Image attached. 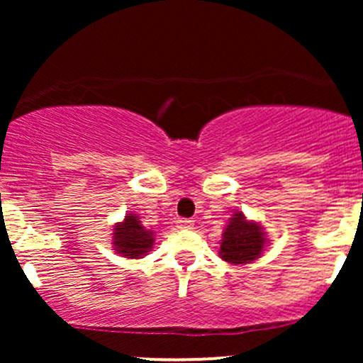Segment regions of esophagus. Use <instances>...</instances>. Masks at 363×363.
I'll return each mask as SVG.
<instances>
[{"instance_id":"34e87169","label":"esophagus","mask_w":363,"mask_h":363,"mask_svg":"<svg viewBox=\"0 0 363 363\" xmlns=\"http://www.w3.org/2000/svg\"><path fill=\"white\" fill-rule=\"evenodd\" d=\"M194 227V220L191 218H179L177 220V228H182V230H189V228Z\"/></svg>"}]
</instances>
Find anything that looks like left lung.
<instances>
[{"label":"left lung","instance_id":"obj_1","mask_svg":"<svg viewBox=\"0 0 363 363\" xmlns=\"http://www.w3.org/2000/svg\"><path fill=\"white\" fill-rule=\"evenodd\" d=\"M266 237L261 225L249 222L242 211L232 215L220 242V257L232 264H245L261 256Z\"/></svg>","mask_w":363,"mask_h":363}]
</instances>
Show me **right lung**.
Listing matches in <instances>:
<instances>
[{"label": "right lung", "instance_id": "1", "mask_svg": "<svg viewBox=\"0 0 363 363\" xmlns=\"http://www.w3.org/2000/svg\"><path fill=\"white\" fill-rule=\"evenodd\" d=\"M112 237H114L112 244L116 245L114 251L123 254L124 257H131V259L145 256L155 242L153 232L147 230L141 225L138 216L133 213H128L123 222L116 225Z\"/></svg>", "mask_w": 363, "mask_h": 363}]
</instances>
